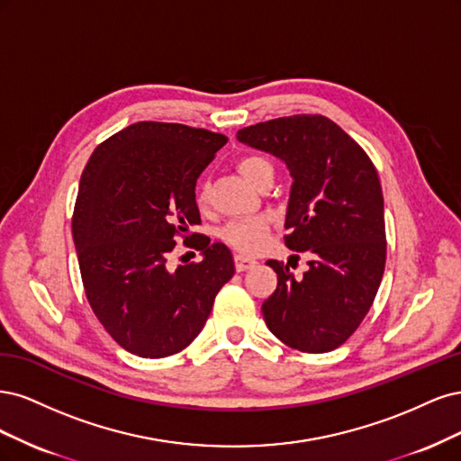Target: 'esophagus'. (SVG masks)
<instances>
[{"mask_svg": "<svg viewBox=\"0 0 461 461\" xmlns=\"http://www.w3.org/2000/svg\"><path fill=\"white\" fill-rule=\"evenodd\" d=\"M257 264L255 258H249V257H243V255H235V270L237 272H245L249 268H252V266Z\"/></svg>", "mask_w": 461, "mask_h": 461, "instance_id": "1", "label": "esophagus"}]
</instances>
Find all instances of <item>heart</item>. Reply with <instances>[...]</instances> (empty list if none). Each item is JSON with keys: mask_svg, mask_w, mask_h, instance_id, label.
<instances>
[{"mask_svg": "<svg viewBox=\"0 0 461 461\" xmlns=\"http://www.w3.org/2000/svg\"><path fill=\"white\" fill-rule=\"evenodd\" d=\"M237 168L247 177L252 185H258L266 177H274V165L262 155H247L240 162ZM209 201V185L201 184L197 187V203L206 204ZM270 233V218L258 214V216H247L230 220L228 224L220 230V240L231 249L245 252V255H252L258 252L266 241H268Z\"/></svg>", "mask_w": 461, "mask_h": 461, "instance_id": "obj_1", "label": "heart"}]
</instances>
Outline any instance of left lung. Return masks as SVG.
I'll return each instance as SVG.
<instances>
[{
    "instance_id": "8db88e82",
    "label": "left lung",
    "mask_w": 461,
    "mask_h": 461,
    "mask_svg": "<svg viewBox=\"0 0 461 461\" xmlns=\"http://www.w3.org/2000/svg\"><path fill=\"white\" fill-rule=\"evenodd\" d=\"M237 140L285 162L291 176L285 245L308 270L266 264L277 274L262 303L268 330L291 348L320 354L358 330L387 260L383 191L374 162L348 133L321 114H293L237 131ZM291 257V258H293Z\"/></svg>"
}]
</instances>
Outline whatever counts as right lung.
I'll return each mask as SVG.
<instances>
[{
    "instance_id": "obj_1",
    "label": "right lung",
    "mask_w": 461,
    "mask_h": 461,
    "mask_svg": "<svg viewBox=\"0 0 461 461\" xmlns=\"http://www.w3.org/2000/svg\"><path fill=\"white\" fill-rule=\"evenodd\" d=\"M226 143L204 128L143 121L99 143L82 172L72 237L87 303L116 343L141 358L189 347L235 274L226 245L189 233L201 224L197 177ZM177 236L203 260L172 269Z\"/></svg>"
}]
</instances>
